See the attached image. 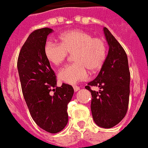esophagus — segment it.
Masks as SVG:
<instances>
[{
  "instance_id": "esophagus-1",
  "label": "esophagus",
  "mask_w": 148,
  "mask_h": 148,
  "mask_svg": "<svg viewBox=\"0 0 148 148\" xmlns=\"http://www.w3.org/2000/svg\"><path fill=\"white\" fill-rule=\"evenodd\" d=\"M80 90V86H74V92H77V91H78Z\"/></svg>"
}]
</instances>
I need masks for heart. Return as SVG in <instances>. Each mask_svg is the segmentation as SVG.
I'll return each mask as SVG.
<instances>
[{"label":"heart","mask_w":148,"mask_h":148,"mask_svg":"<svg viewBox=\"0 0 148 148\" xmlns=\"http://www.w3.org/2000/svg\"><path fill=\"white\" fill-rule=\"evenodd\" d=\"M60 44L48 42L44 48L46 59L55 66H58L66 59L68 53H74L75 62L66 66L58 73L62 82L76 84L86 80L89 72L99 70L107 55V47L103 38L93 37L86 31H68L59 36Z\"/></svg>","instance_id":"obj_1"}]
</instances>
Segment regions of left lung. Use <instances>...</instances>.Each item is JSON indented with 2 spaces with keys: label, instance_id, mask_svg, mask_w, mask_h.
Returning <instances> with one entry per match:
<instances>
[{
  "label": "left lung",
  "instance_id": "8db88e82",
  "mask_svg": "<svg viewBox=\"0 0 148 148\" xmlns=\"http://www.w3.org/2000/svg\"><path fill=\"white\" fill-rule=\"evenodd\" d=\"M109 51L99 74L85 86L90 91L91 112L95 123L110 128L119 124L128 110L130 93V72L128 57L119 42L106 27L103 28ZM100 90L92 91L90 86Z\"/></svg>",
  "mask_w": 148,
  "mask_h": 148
}]
</instances>
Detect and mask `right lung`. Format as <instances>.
<instances>
[{
	"label": "right lung",
	"mask_w": 148,
	"mask_h": 148,
	"mask_svg": "<svg viewBox=\"0 0 148 148\" xmlns=\"http://www.w3.org/2000/svg\"><path fill=\"white\" fill-rule=\"evenodd\" d=\"M52 31L42 28L29 36L19 54L17 68L23 94L32 119L43 130L55 134L68 124V104L74 89L66 84L57 86L55 72L44 54L47 36Z\"/></svg>",
	"instance_id": "add662e5"
}]
</instances>
